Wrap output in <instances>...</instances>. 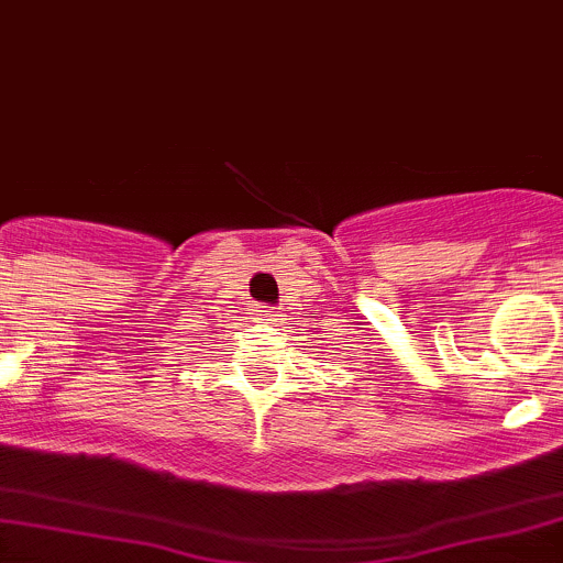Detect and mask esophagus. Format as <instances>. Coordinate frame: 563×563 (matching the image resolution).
Wrapping results in <instances>:
<instances>
[{
	"instance_id": "1",
	"label": "esophagus",
	"mask_w": 563,
	"mask_h": 563,
	"mask_svg": "<svg viewBox=\"0 0 563 563\" xmlns=\"http://www.w3.org/2000/svg\"><path fill=\"white\" fill-rule=\"evenodd\" d=\"M257 317L263 319V322H276L279 311H276L274 306H257Z\"/></svg>"
}]
</instances>
